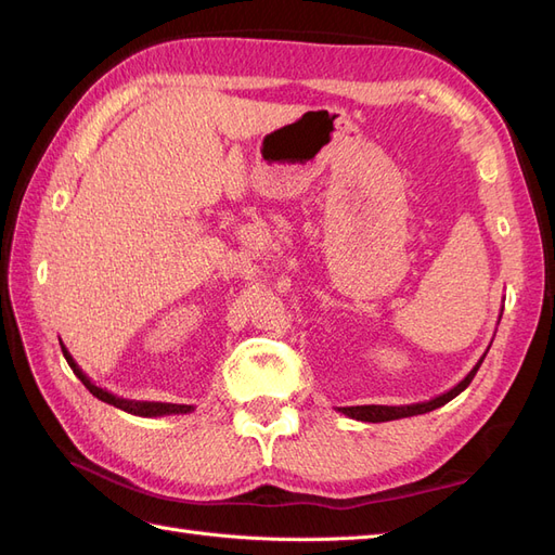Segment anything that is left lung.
Masks as SVG:
<instances>
[{"label": "left lung", "instance_id": "left-lung-1", "mask_svg": "<svg viewBox=\"0 0 555 555\" xmlns=\"http://www.w3.org/2000/svg\"><path fill=\"white\" fill-rule=\"evenodd\" d=\"M502 317V314H500ZM491 349V347H489ZM489 349L483 351L481 359L475 363L473 371H469L456 386H451L449 391L435 396L430 400L424 402H412V405H357V408H338V412H343L349 418H357V422H367V424H382V422H396V418H405V416H416V414H426L438 410L442 405H447L449 400L456 398L461 391L467 389V384L473 382V377L477 375L481 361L489 354Z\"/></svg>", "mask_w": 555, "mask_h": 555}]
</instances>
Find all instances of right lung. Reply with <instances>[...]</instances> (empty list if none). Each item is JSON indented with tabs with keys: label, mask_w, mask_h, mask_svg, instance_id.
<instances>
[{
	"label": "right lung",
	"mask_w": 555,
	"mask_h": 555,
	"mask_svg": "<svg viewBox=\"0 0 555 555\" xmlns=\"http://www.w3.org/2000/svg\"><path fill=\"white\" fill-rule=\"evenodd\" d=\"M60 345H62V354H64L66 363H69V367L74 371V375H76L82 384H86V389H88L94 398L108 402V405H115V408H120V410H125V412H129V414H137V416L190 414V412L194 410V405H176V402H155V400H127V398L115 396V393H111V391L102 389V386H96V384H94L86 373L80 371L78 363L74 361V357L69 354V349L64 347V343H62V340H60Z\"/></svg>",
	"instance_id": "1"
}]
</instances>
